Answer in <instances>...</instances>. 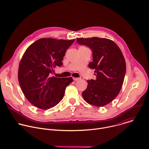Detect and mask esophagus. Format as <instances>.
Masks as SVG:
<instances>
[{"instance_id":"esophagus-1","label":"esophagus","mask_w":149,"mask_h":149,"mask_svg":"<svg viewBox=\"0 0 149 149\" xmlns=\"http://www.w3.org/2000/svg\"><path fill=\"white\" fill-rule=\"evenodd\" d=\"M73 79L75 81H78L81 79V78H73Z\"/></svg>"}]
</instances>
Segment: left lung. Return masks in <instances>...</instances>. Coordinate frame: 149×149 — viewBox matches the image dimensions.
Masks as SVG:
<instances>
[{"label": "left lung", "mask_w": 149, "mask_h": 149, "mask_svg": "<svg viewBox=\"0 0 149 149\" xmlns=\"http://www.w3.org/2000/svg\"><path fill=\"white\" fill-rule=\"evenodd\" d=\"M77 42L88 47L92 52L93 61L89 67L95 70L96 79L88 80V86L82 92L88 104L102 107L111 102L122 86L126 63L119 47L113 41L98 37L78 38Z\"/></svg>", "instance_id": "obj_1"}]
</instances>
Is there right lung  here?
<instances>
[{
  "instance_id": "add662e5",
  "label": "right lung",
  "mask_w": 149,
  "mask_h": 149,
  "mask_svg": "<svg viewBox=\"0 0 149 149\" xmlns=\"http://www.w3.org/2000/svg\"><path fill=\"white\" fill-rule=\"evenodd\" d=\"M75 40L40 38L30 45L20 61L18 79L22 91L29 102L41 109L57 105L64 96L72 77L52 76L54 68L63 65L68 48Z\"/></svg>"
}]
</instances>
